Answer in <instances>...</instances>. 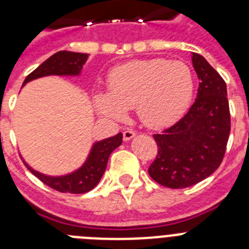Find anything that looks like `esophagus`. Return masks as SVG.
Wrapping results in <instances>:
<instances>
[{"label":"esophagus","mask_w":249,"mask_h":249,"mask_svg":"<svg viewBox=\"0 0 249 249\" xmlns=\"http://www.w3.org/2000/svg\"><path fill=\"white\" fill-rule=\"evenodd\" d=\"M136 136V132L132 131V129H126V131L123 132V140L124 141H129Z\"/></svg>","instance_id":"1"}]
</instances>
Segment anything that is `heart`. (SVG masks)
Listing matches in <instances>:
<instances>
[{
    "mask_svg": "<svg viewBox=\"0 0 249 249\" xmlns=\"http://www.w3.org/2000/svg\"><path fill=\"white\" fill-rule=\"evenodd\" d=\"M193 92V73L182 61L137 59L112 70L108 92L96 94L94 105L106 117L117 121L135 108L144 126L163 128L186 113Z\"/></svg>",
    "mask_w": 249,
    "mask_h": 249,
    "instance_id": "obj_1",
    "label": "heart"
}]
</instances>
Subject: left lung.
I'll return each instance as SVG.
<instances>
[{
    "label": "left lung",
    "instance_id": "8db88e82",
    "mask_svg": "<svg viewBox=\"0 0 249 249\" xmlns=\"http://www.w3.org/2000/svg\"><path fill=\"white\" fill-rule=\"evenodd\" d=\"M198 76L197 98L173 126L153 135L158 152L148 168L152 179L168 188H186L218 168L231 132L227 86L214 68L192 53Z\"/></svg>",
    "mask_w": 249,
    "mask_h": 249
}]
</instances>
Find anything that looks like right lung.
I'll list each match as a JSON object with an SVG mask.
<instances>
[{"mask_svg": "<svg viewBox=\"0 0 249 249\" xmlns=\"http://www.w3.org/2000/svg\"><path fill=\"white\" fill-rule=\"evenodd\" d=\"M87 58H89L87 53L59 51L46 59L34 72H31L26 77L23 86L39 77L52 76V74L78 76ZM121 143H122V133L98 141L92 146L89 157L80 168L70 175L59 176V177H52V176H46L43 173L37 172L32 167L28 166L25 160H22L32 175L36 176L39 181H42L51 188L62 193H86L97 186L106 171L109 155L118 146H121Z\"/></svg>", "mask_w": 249, "mask_h": 249, "instance_id": "add662e5", "label": "right lung"}]
</instances>
